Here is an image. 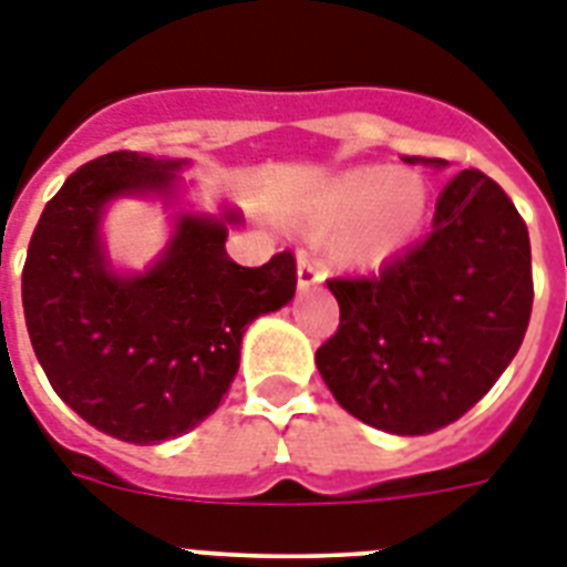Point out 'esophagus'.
I'll use <instances>...</instances> for the list:
<instances>
[{"label":"esophagus","mask_w":567,"mask_h":567,"mask_svg":"<svg viewBox=\"0 0 567 567\" xmlns=\"http://www.w3.org/2000/svg\"><path fill=\"white\" fill-rule=\"evenodd\" d=\"M320 282H323V265H320L315 256L302 252V256H299V261H297L299 291H311V288H317Z\"/></svg>","instance_id":"obj_1"}]
</instances>
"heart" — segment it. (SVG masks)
<instances>
[{
    "label": "heart",
    "instance_id": "obj_1",
    "mask_svg": "<svg viewBox=\"0 0 567 567\" xmlns=\"http://www.w3.org/2000/svg\"><path fill=\"white\" fill-rule=\"evenodd\" d=\"M427 212V188L419 174L393 168H352L326 179L293 206V220L331 233V256L340 265L367 268L411 241Z\"/></svg>",
    "mask_w": 567,
    "mask_h": 567
}]
</instances>
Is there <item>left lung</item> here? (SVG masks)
<instances>
[{
    "label": "left lung",
    "mask_w": 567,
    "mask_h": 567,
    "mask_svg": "<svg viewBox=\"0 0 567 567\" xmlns=\"http://www.w3.org/2000/svg\"><path fill=\"white\" fill-rule=\"evenodd\" d=\"M329 291L340 326L315 361L331 395L379 431L431 434L472 411L522 347L533 308L527 224L495 179L460 172L422 241L379 274L329 279Z\"/></svg>",
    "instance_id": "1"
}]
</instances>
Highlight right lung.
Returning a JSON list of instances; mask_svg holds the SVG:
<instances>
[{"label": "right lung", "mask_w": 567, "mask_h": 567, "mask_svg": "<svg viewBox=\"0 0 567 567\" xmlns=\"http://www.w3.org/2000/svg\"><path fill=\"white\" fill-rule=\"evenodd\" d=\"M179 168L136 151L81 165L45 204L22 268L25 326L54 393L92 427L136 445L174 440L215 413L236 379L244 329L297 291L291 250L261 268L229 259L236 212H186L145 274L110 268L99 233L110 200H172Z\"/></svg>", "instance_id": "1"}]
</instances>
